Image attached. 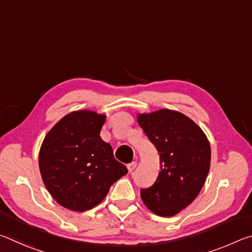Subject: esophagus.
<instances>
[{
    "mask_svg": "<svg viewBox=\"0 0 252 252\" xmlns=\"http://www.w3.org/2000/svg\"><path fill=\"white\" fill-rule=\"evenodd\" d=\"M136 167V162H131V163L127 164V170H129V172H132Z\"/></svg>",
    "mask_w": 252,
    "mask_h": 252,
    "instance_id": "obj_1",
    "label": "esophagus"
}]
</instances>
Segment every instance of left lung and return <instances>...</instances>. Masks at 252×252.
<instances>
[{"mask_svg":"<svg viewBox=\"0 0 252 252\" xmlns=\"http://www.w3.org/2000/svg\"><path fill=\"white\" fill-rule=\"evenodd\" d=\"M136 120L160 153L157 181L140 195L157 216L172 217L201 191L210 169V143L201 127L179 111L139 113Z\"/></svg>","mask_w":252,"mask_h":252,"instance_id":"obj_1","label":"left lung"}]
</instances>
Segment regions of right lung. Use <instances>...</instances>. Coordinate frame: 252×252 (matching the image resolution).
I'll use <instances>...</instances> for the list:
<instances>
[{
    "label": "right lung",
    "instance_id": "1",
    "mask_svg": "<svg viewBox=\"0 0 252 252\" xmlns=\"http://www.w3.org/2000/svg\"><path fill=\"white\" fill-rule=\"evenodd\" d=\"M105 119L95 111H73L55 123L42 142V180L55 201L69 210L94 208L127 173L126 165L114 159L110 144L101 139Z\"/></svg>",
    "mask_w": 252,
    "mask_h": 252
}]
</instances>
